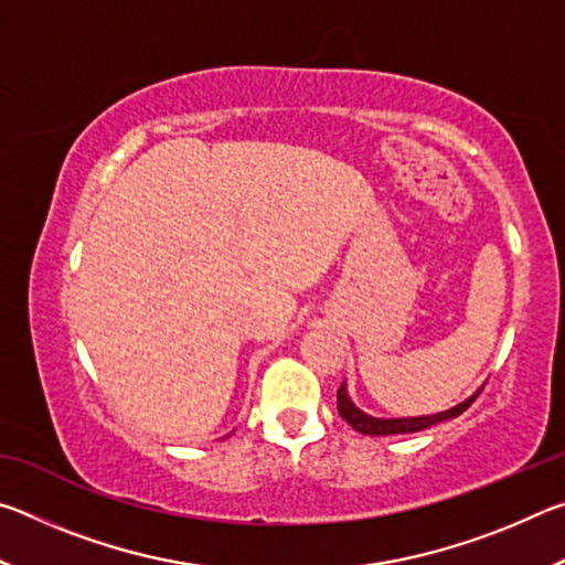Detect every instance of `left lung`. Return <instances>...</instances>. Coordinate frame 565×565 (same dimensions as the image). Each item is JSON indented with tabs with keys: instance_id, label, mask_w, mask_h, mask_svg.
I'll return each mask as SVG.
<instances>
[{
	"instance_id": "8db88e82",
	"label": "left lung",
	"mask_w": 565,
	"mask_h": 565,
	"mask_svg": "<svg viewBox=\"0 0 565 565\" xmlns=\"http://www.w3.org/2000/svg\"><path fill=\"white\" fill-rule=\"evenodd\" d=\"M481 394V391H478ZM466 398L463 404H458L448 411H441V414H434V416H414V418H374L369 414H363L361 408L353 406V401L349 398V391L347 384H341V388L337 391V406H339V414L341 418L347 420L351 428H356L359 434H366V436H396V434H416V431H424V428H431L436 424H441V420L448 418H456L461 416L463 411L473 404L476 396Z\"/></svg>"
}]
</instances>
